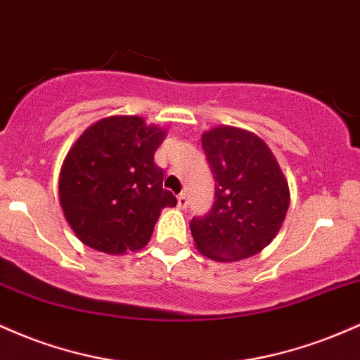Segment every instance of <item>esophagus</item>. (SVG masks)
Here are the masks:
<instances>
[{"label":"esophagus","mask_w":360,"mask_h":360,"mask_svg":"<svg viewBox=\"0 0 360 360\" xmlns=\"http://www.w3.org/2000/svg\"><path fill=\"white\" fill-rule=\"evenodd\" d=\"M176 200H179V209H185V207H187L188 200H187V195H185L184 192L180 193V195H179V199H176Z\"/></svg>","instance_id":"34e87169"}]
</instances>
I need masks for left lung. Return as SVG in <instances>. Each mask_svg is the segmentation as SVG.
I'll list each match as a JSON object with an SVG mask.
<instances>
[{"label": "left lung", "mask_w": 360, "mask_h": 360, "mask_svg": "<svg viewBox=\"0 0 360 360\" xmlns=\"http://www.w3.org/2000/svg\"><path fill=\"white\" fill-rule=\"evenodd\" d=\"M216 180L214 204L192 217L197 250L217 262L257 255L276 238L289 207V185L276 156L260 137L221 126L202 134Z\"/></svg>", "instance_id": "8db88e82"}]
</instances>
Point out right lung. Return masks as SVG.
<instances>
[{
	"label": "right lung",
	"instance_id": "1",
	"mask_svg": "<svg viewBox=\"0 0 360 360\" xmlns=\"http://www.w3.org/2000/svg\"><path fill=\"white\" fill-rule=\"evenodd\" d=\"M165 136L137 115L107 117L79 136L59 175L60 207L78 240L110 255L148 245L161 209L176 205L155 163Z\"/></svg>",
	"mask_w": 360,
	"mask_h": 360
}]
</instances>
